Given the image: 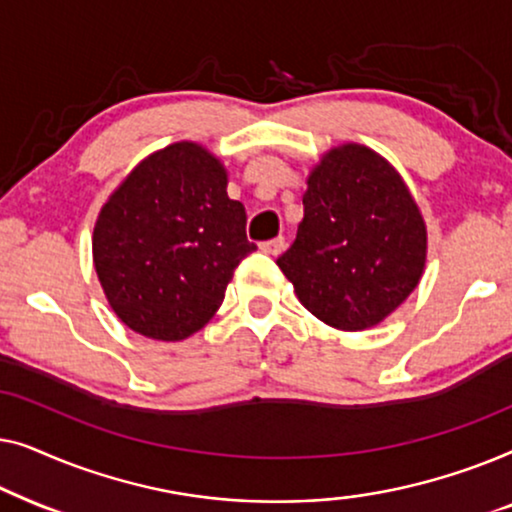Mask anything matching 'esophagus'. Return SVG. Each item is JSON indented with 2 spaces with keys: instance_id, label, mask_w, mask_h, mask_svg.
Here are the masks:
<instances>
[{
  "instance_id": "obj_1",
  "label": "esophagus",
  "mask_w": 512,
  "mask_h": 512,
  "mask_svg": "<svg viewBox=\"0 0 512 512\" xmlns=\"http://www.w3.org/2000/svg\"><path fill=\"white\" fill-rule=\"evenodd\" d=\"M284 247H286L284 237H275V240H268V242L261 244V249L265 251V254H270V256H279L284 251Z\"/></svg>"
}]
</instances>
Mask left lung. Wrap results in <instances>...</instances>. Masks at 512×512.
Returning a JSON list of instances; mask_svg holds the SVG:
<instances>
[{
	"instance_id": "left-lung-1",
	"label": "left lung",
	"mask_w": 512,
	"mask_h": 512,
	"mask_svg": "<svg viewBox=\"0 0 512 512\" xmlns=\"http://www.w3.org/2000/svg\"><path fill=\"white\" fill-rule=\"evenodd\" d=\"M296 242L277 258L300 303L338 331H366L417 289L426 223L396 167L363 144L326 151L307 177Z\"/></svg>"
}]
</instances>
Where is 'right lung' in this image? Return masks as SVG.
<instances>
[{
	"mask_svg": "<svg viewBox=\"0 0 512 512\" xmlns=\"http://www.w3.org/2000/svg\"><path fill=\"white\" fill-rule=\"evenodd\" d=\"M202 144L174 142L146 156L100 209L93 263L111 310L151 340L179 342L214 317L244 256V205Z\"/></svg>",
	"mask_w": 512,
	"mask_h": 512,
	"instance_id": "1",
	"label": "right lung"
}]
</instances>
